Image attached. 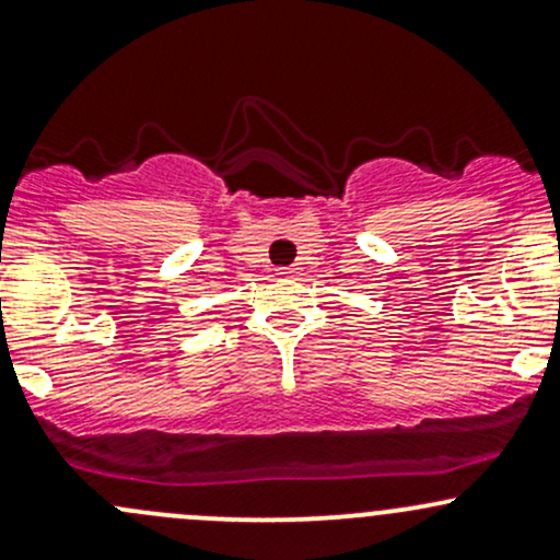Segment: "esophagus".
<instances>
[{"instance_id": "obj_1", "label": "esophagus", "mask_w": 560, "mask_h": 560, "mask_svg": "<svg viewBox=\"0 0 560 560\" xmlns=\"http://www.w3.org/2000/svg\"><path fill=\"white\" fill-rule=\"evenodd\" d=\"M280 275H282V278H296L299 267H285V269H280Z\"/></svg>"}]
</instances>
